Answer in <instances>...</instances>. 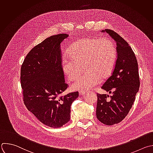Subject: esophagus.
<instances>
[{
	"mask_svg": "<svg viewBox=\"0 0 153 153\" xmlns=\"http://www.w3.org/2000/svg\"><path fill=\"white\" fill-rule=\"evenodd\" d=\"M85 92H86V91H79V95H84L85 94Z\"/></svg>",
	"mask_w": 153,
	"mask_h": 153,
	"instance_id": "obj_1",
	"label": "esophagus"
}]
</instances>
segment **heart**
Returning a JSON list of instances; mask_svg holds the SVG:
<instances>
[{"instance_id": "1", "label": "heart", "mask_w": 153, "mask_h": 153, "mask_svg": "<svg viewBox=\"0 0 153 153\" xmlns=\"http://www.w3.org/2000/svg\"><path fill=\"white\" fill-rule=\"evenodd\" d=\"M69 58L62 61L64 73L70 80L77 78L73 84L75 90L90 89L98 85L101 79L110 76L117 60L114 42L106 37H88L76 41L71 47Z\"/></svg>"}]
</instances>
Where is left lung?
Here are the masks:
<instances>
[{"instance_id": "left-lung-1", "label": "left lung", "mask_w": 153, "mask_h": 153, "mask_svg": "<svg viewBox=\"0 0 153 153\" xmlns=\"http://www.w3.org/2000/svg\"><path fill=\"white\" fill-rule=\"evenodd\" d=\"M105 31L116 42L117 56L111 76L101 88L113 95L97 94L96 116L101 123L112 126L128 115L139 91L140 80L137 61L131 47L114 30H102Z\"/></svg>"}]
</instances>
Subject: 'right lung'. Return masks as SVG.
I'll use <instances>...</instances> for the list:
<instances>
[{
    "label": "right lung",
    "instance_id": "obj_1",
    "mask_svg": "<svg viewBox=\"0 0 153 153\" xmlns=\"http://www.w3.org/2000/svg\"><path fill=\"white\" fill-rule=\"evenodd\" d=\"M69 35L51 36L35 46L21 66L20 83L25 105L45 126H63L70 120L71 105L79 92L62 95L68 87L62 68L61 44Z\"/></svg>",
    "mask_w": 153,
    "mask_h": 153
}]
</instances>
